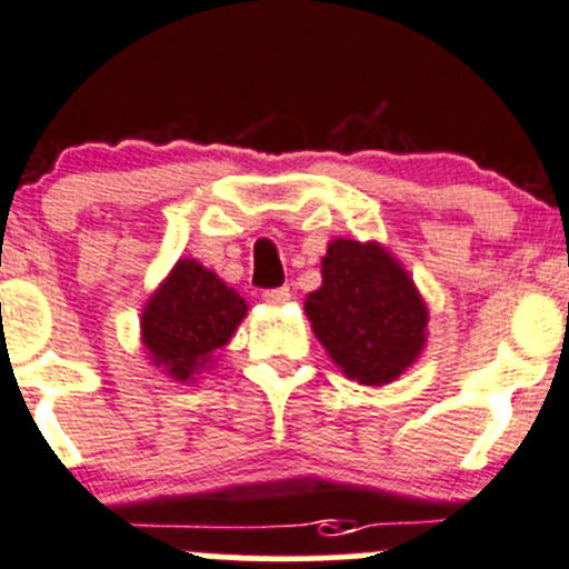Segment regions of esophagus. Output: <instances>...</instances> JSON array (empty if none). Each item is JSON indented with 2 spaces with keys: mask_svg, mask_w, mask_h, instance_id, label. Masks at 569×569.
<instances>
[{
  "mask_svg": "<svg viewBox=\"0 0 569 569\" xmlns=\"http://www.w3.org/2000/svg\"><path fill=\"white\" fill-rule=\"evenodd\" d=\"M289 300H291V291L286 289V286H280V289L263 291V302H267V306L280 308V306H286V302H289Z\"/></svg>",
  "mask_w": 569,
  "mask_h": 569,
  "instance_id": "obj_1",
  "label": "esophagus"
}]
</instances>
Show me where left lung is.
Listing matches in <instances>:
<instances>
[{"label":"left lung","mask_w":569,"mask_h":569,"mask_svg":"<svg viewBox=\"0 0 569 569\" xmlns=\"http://www.w3.org/2000/svg\"><path fill=\"white\" fill-rule=\"evenodd\" d=\"M306 313L332 363L360 386L399 380L427 347V302L380 242L332 239L321 258V286L306 297Z\"/></svg>","instance_id":"1"}]
</instances>
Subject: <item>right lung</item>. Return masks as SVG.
Here are the masks:
<instances>
[{
	"label": "right lung",
	"instance_id": "right-lung-1",
	"mask_svg": "<svg viewBox=\"0 0 569 569\" xmlns=\"http://www.w3.org/2000/svg\"><path fill=\"white\" fill-rule=\"evenodd\" d=\"M248 317V302L194 258H178L140 317L148 360L170 380L189 386L211 369Z\"/></svg>",
	"mask_w": 569,
	"mask_h": 569
}]
</instances>
